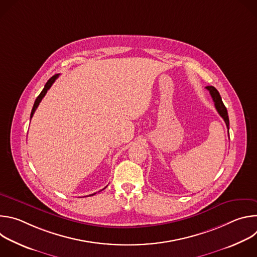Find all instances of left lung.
Instances as JSON below:
<instances>
[{
    "label": "left lung",
    "instance_id": "obj_1",
    "mask_svg": "<svg viewBox=\"0 0 257 257\" xmlns=\"http://www.w3.org/2000/svg\"><path fill=\"white\" fill-rule=\"evenodd\" d=\"M205 88L209 91V93H210V95H211V97H212V100H213V102H214V106H215V108H216L217 113L219 114V116H221V117L224 119V121H225V123H226V125H227V128H228V130H229V123H230V122H229L228 111H227V107L225 106V104H224V102H223V100H222L221 95H219L218 91H217L216 88H214L213 86H206Z\"/></svg>",
    "mask_w": 257,
    "mask_h": 257
}]
</instances>
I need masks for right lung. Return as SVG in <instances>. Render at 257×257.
Here are the masks:
<instances>
[{
    "instance_id": "1",
    "label": "right lung",
    "mask_w": 257,
    "mask_h": 257,
    "mask_svg": "<svg viewBox=\"0 0 257 257\" xmlns=\"http://www.w3.org/2000/svg\"><path fill=\"white\" fill-rule=\"evenodd\" d=\"M59 77V74H56V75H54L53 77H51L49 80H48V82L46 83V85H45V87H44V89H43V91L40 93V95L36 97V99H35V101H34V104H33V107H32V109H31V114H30V119L32 118V116H33V114H34V112H35V109L38 108V106H39V104H40V102L42 101V99L44 98V96L46 95V93L48 92V90L51 88V86L53 85V83L56 81V79ZM105 188V187H104ZM103 188V189H104ZM95 193H93V194H90V196L91 195H94Z\"/></svg>"
}]
</instances>
